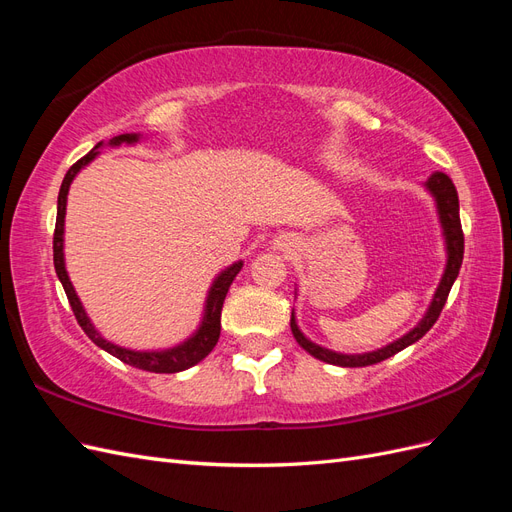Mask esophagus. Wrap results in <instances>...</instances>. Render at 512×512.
Listing matches in <instances>:
<instances>
[{
	"label": "esophagus",
	"mask_w": 512,
	"mask_h": 512,
	"mask_svg": "<svg viewBox=\"0 0 512 512\" xmlns=\"http://www.w3.org/2000/svg\"><path fill=\"white\" fill-rule=\"evenodd\" d=\"M275 247H277V250H280V252H288L292 245H290V239H286V237H280V239L275 241Z\"/></svg>",
	"instance_id": "1"
}]
</instances>
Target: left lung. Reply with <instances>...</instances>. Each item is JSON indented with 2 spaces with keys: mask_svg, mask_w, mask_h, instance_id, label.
Here are the masks:
<instances>
[{
  "mask_svg": "<svg viewBox=\"0 0 512 512\" xmlns=\"http://www.w3.org/2000/svg\"><path fill=\"white\" fill-rule=\"evenodd\" d=\"M425 190L431 194L433 203H436V213H438V222L442 228V239H444V252H446V265L440 277V284L433 292V297L429 301L427 312L423 314V318L418 320L414 327L397 339H393L391 344H386L378 350H369V352H361V354H346V352H335L324 348L312 339L305 337V333L299 329L297 324V316H294V307H292V314H290V329L294 339H297L299 346L303 350H307L312 356H316L318 361L324 363H331V365H339V367H367V365H374L380 363L384 359H389V356L401 352L404 348L412 346L414 342H418L433 324H436L442 307L446 303L448 292H451L459 269H461V262H463V232H461V222H459V196L455 185L451 181V177L440 173L436 170L427 181H425ZM294 297H297V288H294Z\"/></svg>",
  "mask_w": 512,
  "mask_h": 512,
  "instance_id": "1",
  "label": "left lung"
}]
</instances>
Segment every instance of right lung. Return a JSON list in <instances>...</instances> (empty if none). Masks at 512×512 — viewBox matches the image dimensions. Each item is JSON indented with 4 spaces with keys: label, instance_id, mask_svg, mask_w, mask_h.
<instances>
[{
    "label": "right lung",
    "instance_id": "right-lung-1",
    "mask_svg": "<svg viewBox=\"0 0 512 512\" xmlns=\"http://www.w3.org/2000/svg\"><path fill=\"white\" fill-rule=\"evenodd\" d=\"M143 134L141 132H132V134H119L113 136L111 141H100L94 149H91L87 156H83L74 166H70V170L66 173L64 181H61L59 188V196H57V222H55V237H53V262H55V273L59 277L61 286H64L68 301L72 312L79 320L81 329L87 333V337L94 342L98 348L106 350L108 354H113L115 359L128 363L132 367H138L143 371H153V374H177V371H185L194 367L196 363H200L205 356L215 348L220 339V329H222V305L228 294V288L235 280L237 273L243 269V260L232 262L226 269H222L218 275L213 277V282L207 290L205 297V307H203V318H200L196 331L185 337L183 342L170 346V348H158V350H134V348H126L119 346L115 342H108V339L96 329V324L91 322L89 314L85 312V307L76 294L70 275L66 269V254H64V232H66V205H68V192L70 185L74 181V177L81 173L85 166H89L100 156L102 147H121V145H138L143 143Z\"/></svg>",
    "mask_w": 512,
    "mask_h": 512
}]
</instances>
